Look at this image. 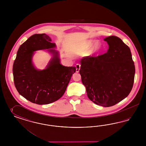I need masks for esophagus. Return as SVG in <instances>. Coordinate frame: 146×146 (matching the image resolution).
I'll use <instances>...</instances> for the list:
<instances>
[{"instance_id": "1", "label": "esophagus", "mask_w": 146, "mask_h": 146, "mask_svg": "<svg viewBox=\"0 0 146 146\" xmlns=\"http://www.w3.org/2000/svg\"><path fill=\"white\" fill-rule=\"evenodd\" d=\"M80 66H81V65H80V64H76V72L78 73L79 72Z\"/></svg>"}]
</instances>
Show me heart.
Here are the masks:
<instances>
[{"instance_id": "b5f03b06", "label": "heart", "mask_w": 146, "mask_h": 146, "mask_svg": "<svg viewBox=\"0 0 146 146\" xmlns=\"http://www.w3.org/2000/svg\"><path fill=\"white\" fill-rule=\"evenodd\" d=\"M90 44H92V43H90ZM99 46H100V44H99V43H96V44H95V48H99Z\"/></svg>"}]
</instances>
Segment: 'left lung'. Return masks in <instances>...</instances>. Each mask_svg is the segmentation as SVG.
<instances>
[{"instance_id":"1","label":"left lung","mask_w":146,"mask_h":146,"mask_svg":"<svg viewBox=\"0 0 146 146\" xmlns=\"http://www.w3.org/2000/svg\"><path fill=\"white\" fill-rule=\"evenodd\" d=\"M106 53L83 58L79 73L89 98L96 104L109 107L127 97L134 84L135 66L129 48L120 38H104Z\"/></svg>"}]
</instances>
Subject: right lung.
<instances>
[{
  "instance_id": "1",
  "label": "right lung",
  "mask_w": 146,
  "mask_h": 146,
  "mask_svg": "<svg viewBox=\"0 0 146 146\" xmlns=\"http://www.w3.org/2000/svg\"><path fill=\"white\" fill-rule=\"evenodd\" d=\"M45 34H36L21 44L13 66L14 82L19 93L27 100L37 104H48L59 100L65 92L75 67L60 63L55 43ZM50 48L53 57L47 68L36 69L32 62L33 52Z\"/></svg>"
}]
</instances>
